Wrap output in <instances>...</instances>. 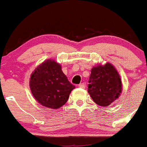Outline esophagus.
<instances>
[{
  "label": "esophagus",
  "mask_w": 147,
  "mask_h": 147,
  "mask_svg": "<svg viewBox=\"0 0 147 147\" xmlns=\"http://www.w3.org/2000/svg\"><path fill=\"white\" fill-rule=\"evenodd\" d=\"M78 86H79L80 88H85V84L84 83H80L79 85H78Z\"/></svg>",
  "instance_id": "obj_1"
}]
</instances>
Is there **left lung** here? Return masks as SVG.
<instances>
[{
    "instance_id": "8db88e82",
    "label": "left lung",
    "mask_w": 147,
    "mask_h": 147,
    "mask_svg": "<svg viewBox=\"0 0 147 147\" xmlns=\"http://www.w3.org/2000/svg\"><path fill=\"white\" fill-rule=\"evenodd\" d=\"M122 90L120 75L112 64L106 63L91 70L88 92L100 106H108L119 97Z\"/></svg>"
}]
</instances>
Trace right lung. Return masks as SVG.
I'll return each instance as SVG.
<instances>
[{
  "label": "right lung",
  "instance_id": "right-lung-1",
  "mask_svg": "<svg viewBox=\"0 0 147 147\" xmlns=\"http://www.w3.org/2000/svg\"><path fill=\"white\" fill-rule=\"evenodd\" d=\"M29 86L38 102L53 109L64 105L75 88L63 73L61 66L51 59L36 67L30 77Z\"/></svg>",
  "mask_w": 147,
  "mask_h": 147
}]
</instances>
